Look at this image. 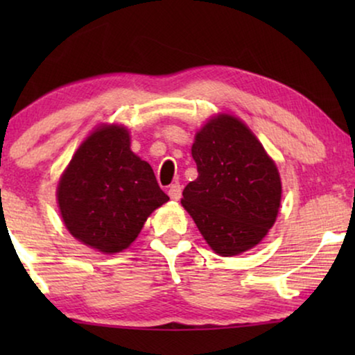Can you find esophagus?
<instances>
[{
  "mask_svg": "<svg viewBox=\"0 0 355 355\" xmlns=\"http://www.w3.org/2000/svg\"><path fill=\"white\" fill-rule=\"evenodd\" d=\"M168 193H169V197H171V200H176V202H178L179 198H181V196H182V187H181V184H179V182L171 184V186H169Z\"/></svg>",
  "mask_w": 355,
  "mask_h": 355,
  "instance_id": "esophagus-1",
  "label": "esophagus"
}]
</instances>
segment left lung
Listing matches in <instances>:
<instances>
[{
	"label": "left lung",
	"mask_w": 355,
	"mask_h": 355,
	"mask_svg": "<svg viewBox=\"0 0 355 355\" xmlns=\"http://www.w3.org/2000/svg\"><path fill=\"white\" fill-rule=\"evenodd\" d=\"M198 178L184 189L182 207L216 254L252 249L278 216L281 179L265 148L237 118L220 114L192 145Z\"/></svg>",
	"instance_id": "8db88e82"
}]
</instances>
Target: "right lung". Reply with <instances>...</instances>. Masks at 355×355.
Segmentation results:
<instances>
[{"mask_svg": "<svg viewBox=\"0 0 355 355\" xmlns=\"http://www.w3.org/2000/svg\"><path fill=\"white\" fill-rule=\"evenodd\" d=\"M168 200L152 166L132 153L128 130L119 125L92 132L58 186L67 230L105 254L128 249L150 213Z\"/></svg>", "mask_w": 355, "mask_h": 355, "instance_id": "right-lung-1", "label": "right lung"}]
</instances>
